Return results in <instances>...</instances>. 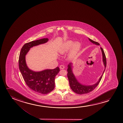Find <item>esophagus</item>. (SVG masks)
<instances>
[{
    "label": "esophagus",
    "mask_w": 123,
    "mask_h": 123,
    "mask_svg": "<svg viewBox=\"0 0 123 123\" xmlns=\"http://www.w3.org/2000/svg\"><path fill=\"white\" fill-rule=\"evenodd\" d=\"M64 68H65V66H63V65H61L60 66V68L61 69H64Z\"/></svg>",
    "instance_id": "1"
}]
</instances>
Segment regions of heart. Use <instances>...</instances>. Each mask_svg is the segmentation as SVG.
Masks as SVG:
<instances>
[{
	"instance_id": "obj_1",
	"label": "heart",
	"mask_w": 123,
	"mask_h": 123,
	"mask_svg": "<svg viewBox=\"0 0 123 123\" xmlns=\"http://www.w3.org/2000/svg\"><path fill=\"white\" fill-rule=\"evenodd\" d=\"M81 48V44L78 42H74L71 41H68L63 45L62 47L59 51L61 55H62L68 52L71 49V51L69 54L70 58H72L76 55L79 52Z\"/></svg>"
}]
</instances>
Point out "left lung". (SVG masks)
Returning <instances> with one entry per match:
<instances>
[{
	"instance_id": "1",
	"label": "left lung",
	"mask_w": 123,
	"mask_h": 123,
	"mask_svg": "<svg viewBox=\"0 0 123 123\" xmlns=\"http://www.w3.org/2000/svg\"><path fill=\"white\" fill-rule=\"evenodd\" d=\"M89 40L91 42L94 44H95L97 45H99L100 44L98 42H95L94 41L92 40L91 39H89ZM101 51L103 54V62L104 64L105 68L104 71L103 72L102 75L101 76L100 78H99V81H98L97 83H96L95 84H94L91 86H85L82 84H81L78 81L77 79L74 76V74L73 73L71 68V64H70L68 65V68L67 69L68 74L67 76L68 79L69 80V84L71 87V89L74 92L76 93V94H87L88 93L92 91L95 88L98 86V85L99 84V82L101 81L102 78L103 77V75L104 74L105 69L106 67V58L104 51L103 50V48L100 47Z\"/></svg>"
}]
</instances>
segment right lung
<instances>
[{
	"label": "right lung",
	"mask_w": 123,
	"mask_h": 123,
	"mask_svg": "<svg viewBox=\"0 0 123 123\" xmlns=\"http://www.w3.org/2000/svg\"><path fill=\"white\" fill-rule=\"evenodd\" d=\"M49 39L44 38L25 43L21 49L18 60L20 71L27 86L36 92L44 94H48L54 89L55 79L60 71L59 68L34 72L26 66L25 56L31 48L45 43Z\"/></svg>",
	"instance_id": "1"
}]
</instances>
